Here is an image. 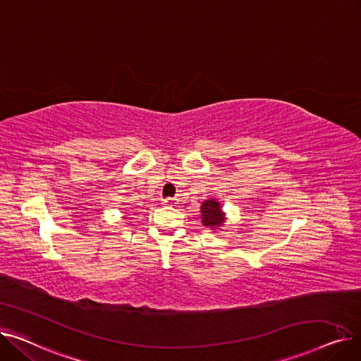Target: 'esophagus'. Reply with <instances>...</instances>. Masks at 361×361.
<instances>
[{
	"instance_id": "esophagus-1",
	"label": "esophagus",
	"mask_w": 361,
	"mask_h": 361,
	"mask_svg": "<svg viewBox=\"0 0 361 361\" xmlns=\"http://www.w3.org/2000/svg\"><path fill=\"white\" fill-rule=\"evenodd\" d=\"M174 203H176L174 197H166L162 200V204H174Z\"/></svg>"
}]
</instances>
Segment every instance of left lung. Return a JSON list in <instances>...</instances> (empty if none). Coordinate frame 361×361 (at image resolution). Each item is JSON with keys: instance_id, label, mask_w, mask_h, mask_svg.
<instances>
[{"instance_id": "left-lung-1", "label": "left lung", "mask_w": 361, "mask_h": 361, "mask_svg": "<svg viewBox=\"0 0 361 361\" xmlns=\"http://www.w3.org/2000/svg\"><path fill=\"white\" fill-rule=\"evenodd\" d=\"M200 219L202 224L207 228L211 230H221L226 218H225V212L222 211V204L221 202H218L215 197L207 199L202 203L200 206Z\"/></svg>"}]
</instances>
